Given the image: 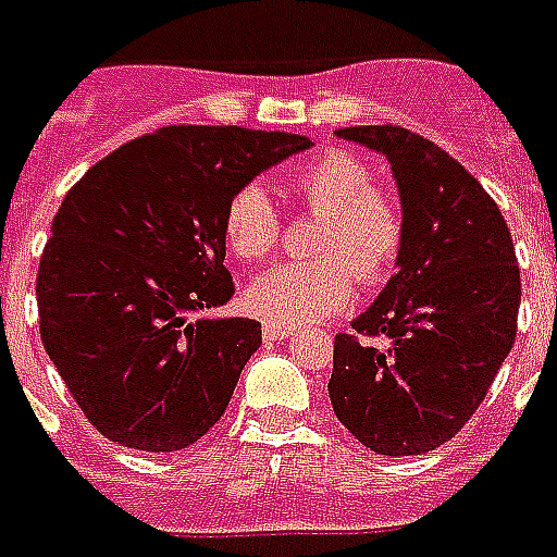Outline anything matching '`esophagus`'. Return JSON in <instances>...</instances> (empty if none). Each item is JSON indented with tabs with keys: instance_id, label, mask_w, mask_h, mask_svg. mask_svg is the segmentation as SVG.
Returning <instances> with one entry per match:
<instances>
[{
	"instance_id": "1",
	"label": "esophagus",
	"mask_w": 557,
	"mask_h": 557,
	"mask_svg": "<svg viewBox=\"0 0 557 557\" xmlns=\"http://www.w3.org/2000/svg\"><path fill=\"white\" fill-rule=\"evenodd\" d=\"M268 342H277V339H289L292 327H280V324H265V331H262Z\"/></svg>"
}]
</instances>
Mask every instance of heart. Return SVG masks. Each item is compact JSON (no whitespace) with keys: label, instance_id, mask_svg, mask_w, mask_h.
I'll return each mask as SVG.
<instances>
[{"label":"heart","instance_id":"obj_1","mask_svg":"<svg viewBox=\"0 0 557 557\" xmlns=\"http://www.w3.org/2000/svg\"><path fill=\"white\" fill-rule=\"evenodd\" d=\"M372 171L351 150H324L289 176V197L321 212L315 262H286L259 274L245 292L247 310L280 327H304L342 310L362 286H381L401 253L405 221L393 197L372 188ZM280 238L277 206L262 185H242L224 209V242L245 262L265 259Z\"/></svg>","mask_w":557,"mask_h":557}]
</instances>
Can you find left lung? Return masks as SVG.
Masks as SVG:
<instances>
[{
    "mask_svg": "<svg viewBox=\"0 0 557 557\" xmlns=\"http://www.w3.org/2000/svg\"><path fill=\"white\" fill-rule=\"evenodd\" d=\"M336 135L386 156L405 238L389 283L351 321L357 336L333 342V413L377 455H425L467 425L513 348L522 295L513 238L475 176L422 135L401 126Z\"/></svg>",
    "mask_w": 557,
    "mask_h": 557,
    "instance_id": "left-lung-1",
    "label": "left lung"
}]
</instances>
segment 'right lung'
Wrapping results in <instances>:
<instances>
[{
	"label": "right lung",
	"instance_id": "right-lung-1",
	"mask_svg": "<svg viewBox=\"0 0 557 557\" xmlns=\"http://www.w3.org/2000/svg\"><path fill=\"white\" fill-rule=\"evenodd\" d=\"M310 138L242 126H164L73 185L37 268L40 339L111 443L180 451L224 416L262 342L233 298L224 209Z\"/></svg>",
	"mask_w": 557,
	"mask_h": 557
}]
</instances>
